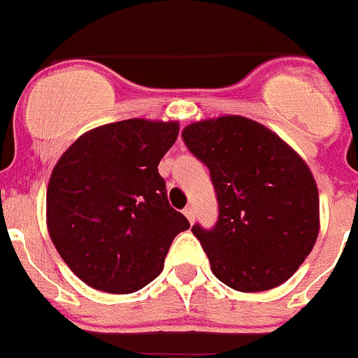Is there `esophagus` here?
<instances>
[{
	"label": "esophagus",
	"instance_id": "esophagus-1",
	"mask_svg": "<svg viewBox=\"0 0 358 358\" xmlns=\"http://www.w3.org/2000/svg\"><path fill=\"white\" fill-rule=\"evenodd\" d=\"M182 213H185V217L188 218L189 222H194L195 220V210L192 206H188V208H185V211H182Z\"/></svg>",
	"mask_w": 358,
	"mask_h": 358
}]
</instances>
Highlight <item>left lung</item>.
<instances>
[{"mask_svg":"<svg viewBox=\"0 0 358 358\" xmlns=\"http://www.w3.org/2000/svg\"><path fill=\"white\" fill-rule=\"evenodd\" d=\"M182 141L208 166L217 195L215 226L192 227L215 276L240 292L281 285L319 233L317 186L305 161L242 116L192 123Z\"/></svg>","mask_w":358,"mask_h":358,"instance_id":"8db88e82","label":"left lung"}]
</instances>
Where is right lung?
<instances>
[{
  "label": "right lung",
  "instance_id": "right-lung-1",
  "mask_svg": "<svg viewBox=\"0 0 358 358\" xmlns=\"http://www.w3.org/2000/svg\"><path fill=\"white\" fill-rule=\"evenodd\" d=\"M177 134L176 122L123 120L85 132L55 164L46 194L50 236L93 289H143L163 271L172 240L189 227L157 172Z\"/></svg>",
  "mask_w": 358,
  "mask_h": 358
}]
</instances>
